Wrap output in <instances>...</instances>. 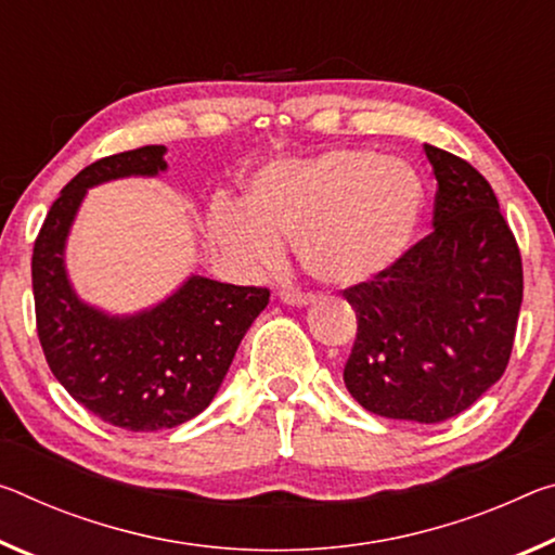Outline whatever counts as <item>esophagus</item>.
<instances>
[{"label":"esophagus","instance_id":"esophagus-1","mask_svg":"<svg viewBox=\"0 0 555 555\" xmlns=\"http://www.w3.org/2000/svg\"><path fill=\"white\" fill-rule=\"evenodd\" d=\"M279 298L286 306H298V309H304V306H309L313 301V296L301 294V292H292V288H284V292H279Z\"/></svg>","mask_w":555,"mask_h":555}]
</instances>
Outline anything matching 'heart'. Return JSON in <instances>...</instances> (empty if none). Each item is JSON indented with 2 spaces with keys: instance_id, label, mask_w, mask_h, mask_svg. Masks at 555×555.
I'll list each match as a JSON object with an SVG mask.
<instances>
[{
  "instance_id": "1",
  "label": "heart",
  "mask_w": 555,
  "mask_h": 555,
  "mask_svg": "<svg viewBox=\"0 0 555 555\" xmlns=\"http://www.w3.org/2000/svg\"><path fill=\"white\" fill-rule=\"evenodd\" d=\"M425 199L420 172L400 157L331 151L259 170L242 207H215L212 240L246 269L271 267L279 242H294L313 279L358 286L388 274L408 254Z\"/></svg>"
}]
</instances>
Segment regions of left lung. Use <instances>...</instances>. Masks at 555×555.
<instances>
[{
	"mask_svg": "<svg viewBox=\"0 0 555 555\" xmlns=\"http://www.w3.org/2000/svg\"><path fill=\"white\" fill-rule=\"evenodd\" d=\"M433 234L388 274L343 292L358 336L343 380L367 412L433 425L506 371L524 298L521 254L491 184L435 145Z\"/></svg>",
	"mask_w": 555,
	"mask_h": 555,
	"instance_id": "left-lung-1",
	"label": "left lung"
}]
</instances>
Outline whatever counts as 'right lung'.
Returning <instances> with one entry per match:
<instances>
[{"instance_id": "1", "label": "right lung", "mask_w": 555, "mask_h": 555, "mask_svg": "<svg viewBox=\"0 0 555 555\" xmlns=\"http://www.w3.org/2000/svg\"><path fill=\"white\" fill-rule=\"evenodd\" d=\"M165 153V145H145L83 167L51 205L31 257L37 331L51 373L86 410L130 433L197 417L269 304L267 288L197 274L135 313H108L76 294L66 242L86 192L113 180L157 178L167 170Z\"/></svg>"}]
</instances>
